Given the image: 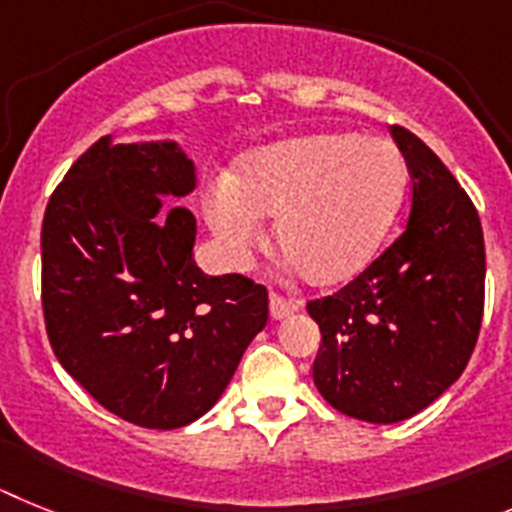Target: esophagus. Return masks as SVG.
<instances>
[{
	"mask_svg": "<svg viewBox=\"0 0 512 512\" xmlns=\"http://www.w3.org/2000/svg\"><path fill=\"white\" fill-rule=\"evenodd\" d=\"M299 301L296 299H286L281 293H270V317L273 319H286L291 317L293 311H299Z\"/></svg>",
	"mask_w": 512,
	"mask_h": 512,
	"instance_id": "esophagus-1",
	"label": "esophagus"
}]
</instances>
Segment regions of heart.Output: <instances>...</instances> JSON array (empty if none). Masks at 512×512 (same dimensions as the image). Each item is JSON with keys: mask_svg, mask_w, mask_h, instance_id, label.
<instances>
[{"mask_svg": "<svg viewBox=\"0 0 512 512\" xmlns=\"http://www.w3.org/2000/svg\"><path fill=\"white\" fill-rule=\"evenodd\" d=\"M407 162L394 141L309 133L265 146L234 177H216L203 213L231 265H244L278 216L275 239L293 268L319 286L361 273L402 208Z\"/></svg>", "mask_w": 512, "mask_h": 512, "instance_id": "heart-1", "label": "heart"}]
</instances>
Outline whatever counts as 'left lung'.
Instances as JSON below:
<instances>
[{"label":"left lung","instance_id":"obj_1","mask_svg":"<svg viewBox=\"0 0 512 512\" xmlns=\"http://www.w3.org/2000/svg\"><path fill=\"white\" fill-rule=\"evenodd\" d=\"M391 133L412 177L407 226L348 286L306 304L322 332L319 394L376 425L417 415L459 379L484 314L477 208L428 144Z\"/></svg>","mask_w":512,"mask_h":512}]
</instances>
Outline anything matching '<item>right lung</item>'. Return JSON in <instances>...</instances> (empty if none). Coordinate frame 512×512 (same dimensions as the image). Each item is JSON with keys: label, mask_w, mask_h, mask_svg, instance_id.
Returning a JSON list of instances; mask_svg holds the SVG:
<instances>
[{"label": "right lung", "mask_w": 512, "mask_h": 512, "mask_svg": "<svg viewBox=\"0 0 512 512\" xmlns=\"http://www.w3.org/2000/svg\"><path fill=\"white\" fill-rule=\"evenodd\" d=\"M195 167L175 144L97 139L48 198L41 304L53 355L90 397L149 430L182 428L219 402L252 337L268 324V288L193 260L185 195Z\"/></svg>", "instance_id": "add662e5"}]
</instances>
